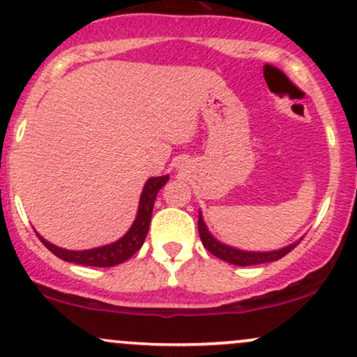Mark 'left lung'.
Returning <instances> with one entry per match:
<instances>
[{"mask_svg": "<svg viewBox=\"0 0 357 357\" xmlns=\"http://www.w3.org/2000/svg\"><path fill=\"white\" fill-rule=\"evenodd\" d=\"M198 231L199 238H202L203 247L211 253V255L221 258V260L228 261V264L238 265V267H247V265H258V264H268V261L280 260L282 257H285L287 253L292 252L294 248L297 247V243L289 245V247H284L280 250H273V252H245V250H238L228 247V245H223L218 241L215 236L208 231L206 225H204L202 213L198 216Z\"/></svg>", "mask_w": 357, "mask_h": 357, "instance_id": "8db88e82", "label": "left lung"}]
</instances>
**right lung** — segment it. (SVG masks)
<instances>
[{"label": "right lung", "mask_w": 357, "mask_h": 357, "mask_svg": "<svg viewBox=\"0 0 357 357\" xmlns=\"http://www.w3.org/2000/svg\"><path fill=\"white\" fill-rule=\"evenodd\" d=\"M169 176H159V178H149L144 184L142 190L141 202H139L137 216L134 220L132 227L129 231L122 236L121 240L114 241V243L105 245V247L92 248V250H82V252H73V250H65L55 247L50 241H47L43 236H38L40 241L47 247L53 255H56L61 260L72 261V264L89 265V267H114V265L122 264V261L129 260L134 253L144 243L147 230H149L151 216H153L154 199L158 196L159 190L167 183Z\"/></svg>", "instance_id": "1"}]
</instances>
